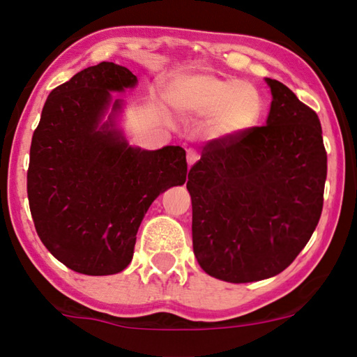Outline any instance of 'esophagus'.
<instances>
[{"label":"esophagus","instance_id":"obj_1","mask_svg":"<svg viewBox=\"0 0 357 357\" xmlns=\"http://www.w3.org/2000/svg\"><path fill=\"white\" fill-rule=\"evenodd\" d=\"M198 159H200V155H198L195 149H187V164L192 167Z\"/></svg>","mask_w":357,"mask_h":357}]
</instances>
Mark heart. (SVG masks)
Wrapping results in <instances>:
<instances>
[{"instance_id":"heart-1","label":"heart","mask_w":357,"mask_h":357,"mask_svg":"<svg viewBox=\"0 0 357 357\" xmlns=\"http://www.w3.org/2000/svg\"><path fill=\"white\" fill-rule=\"evenodd\" d=\"M172 107L187 121L206 119L202 135L209 142H228L247 134L263 116L258 89L238 78L189 74L167 89Z\"/></svg>"}]
</instances>
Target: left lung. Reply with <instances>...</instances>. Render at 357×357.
<instances>
[{"mask_svg": "<svg viewBox=\"0 0 357 357\" xmlns=\"http://www.w3.org/2000/svg\"><path fill=\"white\" fill-rule=\"evenodd\" d=\"M264 80L273 94L266 126L209 142L187 181L197 261L231 283L287 269L323 209L328 155L317 113L283 83Z\"/></svg>", "mask_w": 357, "mask_h": 357, "instance_id": "obj_1", "label": "left lung"}]
</instances>
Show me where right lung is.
I'll list each match as a JSON object with an SVG mask.
<instances>
[{
  "mask_svg": "<svg viewBox=\"0 0 357 357\" xmlns=\"http://www.w3.org/2000/svg\"><path fill=\"white\" fill-rule=\"evenodd\" d=\"M137 82L114 63L80 70L48 96L33 134L26 185L36 231L75 273L110 275L128 268L151 203L185 183L183 148L130 146L118 128L124 102L112 93Z\"/></svg>",
  "mask_w": 357,
  "mask_h": 357,
  "instance_id": "add662e5",
  "label": "right lung"
}]
</instances>
